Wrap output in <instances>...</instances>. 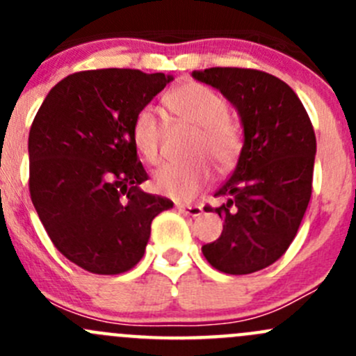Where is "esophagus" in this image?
I'll use <instances>...</instances> for the list:
<instances>
[{
	"mask_svg": "<svg viewBox=\"0 0 356 356\" xmlns=\"http://www.w3.org/2000/svg\"><path fill=\"white\" fill-rule=\"evenodd\" d=\"M177 208H179V211H182V213H186V215H189V217H200L201 213H203V208L201 207H198V204H177Z\"/></svg>",
	"mask_w": 356,
	"mask_h": 356,
	"instance_id": "esophagus-1",
	"label": "esophagus"
}]
</instances>
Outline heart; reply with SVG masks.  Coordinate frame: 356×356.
I'll return each mask as SVG.
<instances>
[{
	"mask_svg": "<svg viewBox=\"0 0 356 356\" xmlns=\"http://www.w3.org/2000/svg\"><path fill=\"white\" fill-rule=\"evenodd\" d=\"M165 105L175 118L195 125L189 155L196 156L186 163H168L153 175V186L160 195L175 201H189L210 182V159L220 170H227L238 160L243 148L239 125L229 117L227 102L218 92L200 82H186L172 89ZM132 143L138 153L149 163L160 160L161 124L155 110L141 108L131 129Z\"/></svg>",
	"mask_w": 356,
	"mask_h": 356,
	"instance_id": "obj_1",
	"label": "heart"
}]
</instances>
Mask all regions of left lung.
Masks as SVG:
<instances>
[{"mask_svg":"<svg viewBox=\"0 0 356 356\" xmlns=\"http://www.w3.org/2000/svg\"><path fill=\"white\" fill-rule=\"evenodd\" d=\"M193 77L218 89L238 110L245 143L234 172L215 196L224 218L220 238L201 248L217 270L245 275L282 257L312 196L317 141L296 92L253 68L213 67Z\"/></svg>","mask_w":356,"mask_h":356,"instance_id":"8db88e82","label":"left lung"}]
</instances>
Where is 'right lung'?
<instances>
[{
    "label": "right lung",
    "instance_id": "right-lung-1",
    "mask_svg": "<svg viewBox=\"0 0 356 356\" xmlns=\"http://www.w3.org/2000/svg\"><path fill=\"white\" fill-rule=\"evenodd\" d=\"M172 75L131 68L72 74L42 102L29 132V191L56 250L84 270L115 275L145 254L152 222L174 207L139 188L136 113Z\"/></svg>",
    "mask_w": 356,
    "mask_h": 356
}]
</instances>
